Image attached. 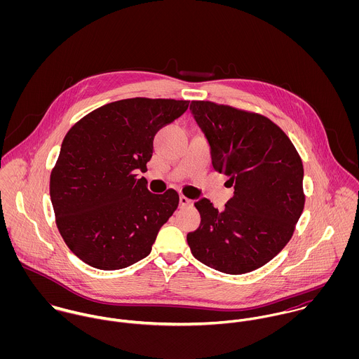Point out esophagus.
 Segmentation results:
<instances>
[{
	"label": "esophagus",
	"mask_w": 359,
	"mask_h": 359,
	"mask_svg": "<svg viewBox=\"0 0 359 359\" xmlns=\"http://www.w3.org/2000/svg\"><path fill=\"white\" fill-rule=\"evenodd\" d=\"M180 205H181V207H188V205H192V201H191V199H188L187 196L181 195V196H180Z\"/></svg>",
	"instance_id": "obj_1"
}]
</instances>
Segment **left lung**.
<instances>
[{
	"label": "left lung",
	"instance_id": "8db88e82",
	"mask_svg": "<svg viewBox=\"0 0 359 359\" xmlns=\"http://www.w3.org/2000/svg\"><path fill=\"white\" fill-rule=\"evenodd\" d=\"M215 171L229 177L233 198L218 211L202 198L201 225L187 235L195 258L224 273L265 265L293 236L304 210L300 154L268 117L210 101H192Z\"/></svg>",
	"mask_w": 359,
	"mask_h": 359
}]
</instances>
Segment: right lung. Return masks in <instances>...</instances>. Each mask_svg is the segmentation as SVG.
<instances>
[{
    "label": "right lung",
    "instance_id": "right-lung-1",
    "mask_svg": "<svg viewBox=\"0 0 359 359\" xmlns=\"http://www.w3.org/2000/svg\"><path fill=\"white\" fill-rule=\"evenodd\" d=\"M189 101L131 98L103 104L66 134L52 168L57 229L86 264L114 271L151 253L158 229L180 203L174 189L149 192L147 171L156 133Z\"/></svg>",
    "mask_w": 359,
    "mask_h": 359
}]
</instances>
